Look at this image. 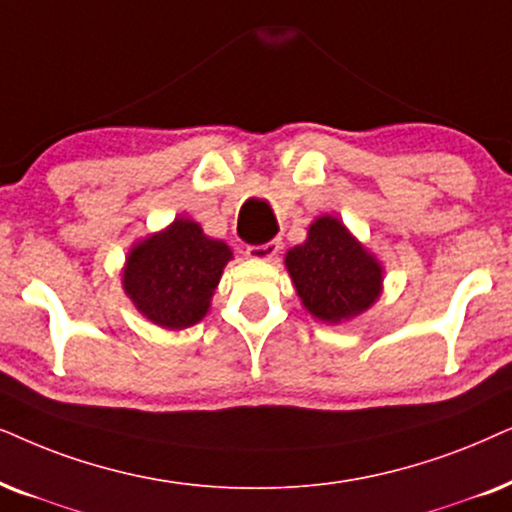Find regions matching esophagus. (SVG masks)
<instances>
[{
  "label": "esophagus",
  "mask_w": 512,
  "mask_h": 512,
  "mask_svg": "<svg viewBox=\"0 0 512 512\" xmlns=\"http://www.w3.org/2000/svg\"><path fill=\"white\" fill-rule=\"evenodd\" d=\"M277 254H280V242L277 240H270L265 244H251V247H247V256L256 258V261H272Z\"/></svg>",
  "instance_id": "1"
}]
</instances>
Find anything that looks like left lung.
Instances as JSON below:
<instances>
[{
  "label": "left lung",
  "instance_id": "obj_1",
  "mask_svg": "<svg viewBox=\"0 0 512 512\" xmlns=\"http://www.w3.org/2000/svg\"><path fill=\"white\" fill-rule=\"evenodd\" d=\"M287 268L305 308L324 322L360 315L381 289V265L331 216L310 225L305 244L287 254Z\"/></svg>",
  "mask_w": 512,
  "mask_h": 512
}]
</instances>
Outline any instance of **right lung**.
Returning a JSON list of instances; mask_svg holds the SVG:
<instances>
[{
	"instance_id": "add662e5",
	"label": "right lung",
	"mask_w": 512,
	"mask_h": 512,
	"mask_svg": "<svg viewBox=\"0 0 512 512\" xmlns=\"http://www.w3.org/2000/svg\"><path fill=\"white\" fill-rule=\"evenodd\" d=\"M230 256L228 244L178 218L169 230L136 244L126 261L124 289L150 322L164 329L192 327L207 315Z\"/></svg>"
}]
</instances>
